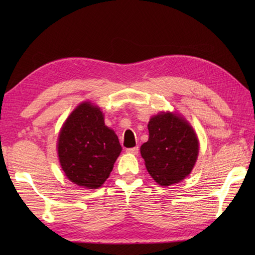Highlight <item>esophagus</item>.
Returning a JSON list of instances; mask_svg holds the SVG:
<instances>
[{"label":"esophagus","mask_w":255,"mask_h":255,"mask_svg":"<svg viewBox=\"0 0 255 255\" xmlns=\"http://www.w3.org/2000/svg\"><path fill=\"white\" fill-rule=\"evenodd\" d=\"M126 152H128V153H131V154H138V152H139V148H138V145H137V147H133V148H129V149H127V150H126Z\"/></svg>","instance_id":"34e87169"}]
</instances>
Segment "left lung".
<instances>
[{
    "label": "left lung",
    "mask_w": 255,
    "mask_h": 255,
    "mask_svg": "<svg viewBox=\"0 0 255 255\" xmlns=\"http://www.w3.org/2000/svg\"><path fill=\"white\" fill-rule=\"evenodd\" d=\"M148 129L149 139L140 152L149 174L161 186L181 182L196 163V132L187 121L171 112L151 117Z\"/></svg>",
    "instance_id": "left-lung-1"
}]
</instances>
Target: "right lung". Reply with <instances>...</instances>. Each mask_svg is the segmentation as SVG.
Listing matches in <instances>:
<instances>
[{"label": "right lung", "mask_w": 255, "mask_h": 255, "mask_svg": "<svg viewBox=\"0 0 255 255\" xmlns=\"http://www.w3.org/2000/svg\"><path fill=\"white\" fill-rule=\"evenodd\" d=\"M58 155L64 174L85 188L101 187L122 152L117 134L105 126L99 106L84 102L67 118L59 133Z\"/></svg>", "instance_id": "add662e5"}]
</instances>
